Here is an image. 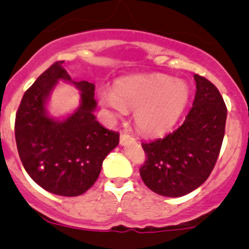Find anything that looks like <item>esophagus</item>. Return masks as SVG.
<instances>
[{"instance_id": "esophagus-1", "label": "esophagus", "mask_w": 249, "mask_h": 249, "mask_svg": "<svg viewBox=\"0 0 249 249\" xmlns=\"http://www.w3.org/2000/svg\"><path fill=\"white\" fill-rule=\"evenodd\" d=\"M134 140V137H131L129 134H126V132H122V134H120V144L125 145L126 143L131 142V141Z\"/></svg>"}]
</instances>
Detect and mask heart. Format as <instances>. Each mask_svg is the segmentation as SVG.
<instances>
[{
	"mask_svg": "<svg viewBox=\"0 0 249 249\" xmlns=\"http://www.w3.org/2000/svg\"><path fill=\"white\" fill-rule=\"evenodd\" d=\"M189 96L187 83L165 74L120 78L114 89L104 88L100 91L101 104L115 117L135 109L137 129L149 136L171 130L182 117Z\"/></svg>",
	"mask_w": 249,
	"mask_h": 249,
	"instance_id": "heart-1",
	"label": "heart"
}]
</instances>
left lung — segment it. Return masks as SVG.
<instances>
[{
    "mask_svg": "<svg viewBox=\"0 0 249 249\" xmlns=\"http://www.w3.org/2000/svg\"><path fill=\"white\" fill-rule=\"evenodd\" d=\"M196 83L193 107L177 130L142 143L147 160L140 175L157 194L179 197L199 188L212 172L225 134L227 106L219 90L205 77Z\"/></svg>",
    "mask_w": 249,
    "mask_h": 249,
    "instance_id": "8db88e82",
    "label": "left lung"
}]
</instances>
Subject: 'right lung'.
<instances>
[{"instance_id": "right-lung-1", "label": "right lung", "mask_w": 249, "mask_h": 249, "mask_svg": "<svg viewBox=\"0 0 249 249\" xmlns=\"http://www.w3.org/2000/svg\"><path fill=\"white\" fill-rule=\"evenodd\" d=\"M59 80L81 90L80 107L64 121L47 115L45 104ZM95 84L73 82L64 61L53 64L22 96L16 115L18 153L30 177L47 192L78 196L94 185L119 134L102 126L94 110Z\"/></svg>"}]
</instances>
